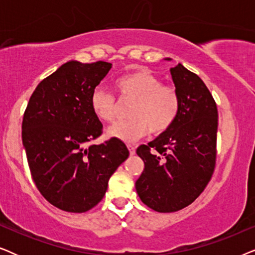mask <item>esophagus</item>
<instances>
[{"label":"esophagus","mask_w":255,"mask_h":255,"mask_svg":"<svg viewBox=\"0 0 255 255\" xmlns=\"http://www.w3.org/2000/svg\"><path fill=\"white\" fill-rule=\"evenodd\" d=\"M128 152H130L131 155H133L135 153V147L133 145H128Z\"/></svg>","instance_id":"obj_1"}]
</instances>
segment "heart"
Here are the masks:
<instances>
[{"instance_id": "obj_1", "label": "heart", "mask_w": 255, "mask_h": 255, "mask_svg": "<svg viewBox=\"0 0 255 255\" xmlns=\"http://www.w3.org/2000/svg\"><path fill=\"white\" fill-rule=\"evenodd\" d=\"M121 100L133 101L128 111L131 118L115 123L107 134L125 142H132L166 132L179 116L181 101L175 87L163 85L148 69L140 68L122 75L115 81ZM90 108L97 120L110 123L116 118L117 101L113 94L97 88L90 97Z\"/></svg>"}]
</instances>
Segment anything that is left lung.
Wrapping results in <instances>:
<instances>
[{"instance_id": "obj_1", "label": "left lung", "mask_w": 255, "mask_h": 255, "mask_svg": "<svg viewBox=\"0 0 255 255\" xmlns=\"http://www.w3.org/2000/svg\"><path fill=\"white\" fill-rule=\"evenodd\" d=\"M170 74L180 95L179 116L166 132L137 148L145 168L135 189L142 203L158 212L193 203L216 165L218 111L214 97L200 76L181 64L170 68Z\"/></svg>"}]
</instances>
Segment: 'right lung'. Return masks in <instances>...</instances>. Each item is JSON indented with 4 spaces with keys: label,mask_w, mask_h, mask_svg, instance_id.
<instances>
[{
    "label": "right lung",
    "mask_w": 255,
    "mask_h": 255,
    "mask_svg": "<svg viewBox=\"0 0 255 255\" xmlns=\"http://www.w3.org/2000/svg\"><path fill=\"white\" fill-rule=\"evenodd\" d=\"M111 64L71 60L44 79L30 97L22 123L27 163L40 194L67 212H86L102 200L110 176L128 156L120 139L88 145L103 125L90 108Z\"/></svg>",
    "instance_id": "obj_1"
}]
</instances>
